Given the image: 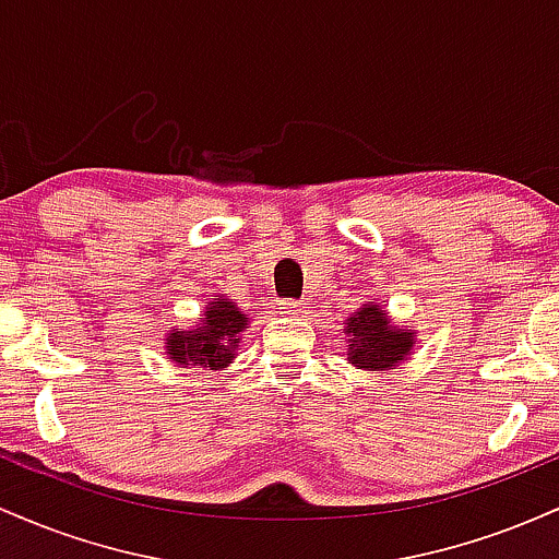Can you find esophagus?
<instances>
[{
    "instance_id": "34e87169",
    "label": "esophagus",
    "mask_w": 559,
    "mask_h": 559,
    "mask_svg": "<svg viewBox=\"0 0 559 559\" xmlns=\"http://www.w3.org/2000/svg\"><path fill=\"white\" fill-rule=\"evenodd\" d=\"M278 310L284 312V316H288V318H299L301 312H305V305H301L299 299H281Z\"/></svg>"
}]
</instances>
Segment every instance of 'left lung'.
<instances>
[{
  "instance_id": "8db88e82",
  "label": "left lung",
  "mask_w": 559,
  "mask_h": 559,
  "mask_svg": "<svg viewBox=\"0 0 559 559\" xmlns=\"http://www.w3.org/2000/svg\"><path fill=\"white\" fill-rule=\"evenodd\" d=\"M344 333L349 346V360L362 370H391L413 352L415 336L409 329L391 325L381 305H362L352 318H346Z\"/></svg>"
}]
</instances>
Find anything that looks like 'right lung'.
<instances>
[{
    "label": "right lung",
    "instance_id": "obj_1",
    "mask_svg": "<svg viewBox=\"0 0 559 559\" xmlns=\"http://www.w3.org/2000/svg\"><path fill=\"white\" fill-rule=\"evenodd\" d=\"M249 320L241 316L236 301L217 297L207 301L204 307V318L191 331L173 329L165 338V349H168L170 360L183 365H202V368L221 370L234 360V352L239 349V336L247 329Z\"/></svg>",
    "mask_w": 559,
    "mask_h": 559
}]
</instances>
